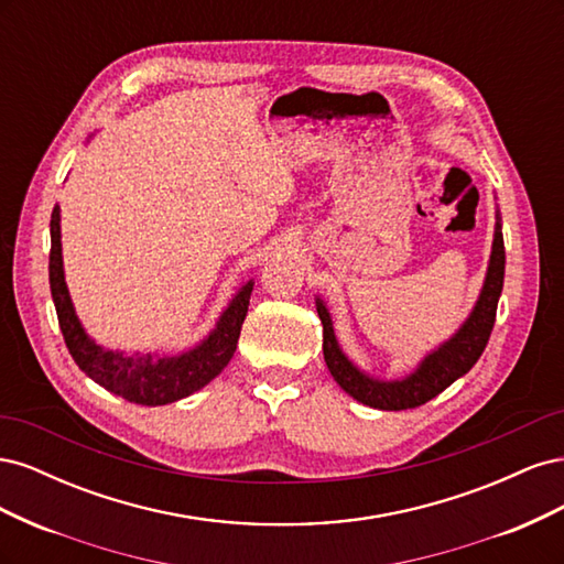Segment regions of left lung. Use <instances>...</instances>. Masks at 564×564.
<instances>
[{"label":"left lung","mask_w":564,"mask_h":564,"mask_svg":"<svg viewBox=\"0 0 564 564\" xmlns=\"http://www.w3.org/2000/svg\"><path fill=\"white\" fill-rule=\"evenodd\" d=\"M503 270H506V249H503L501 226L497 224L482 294L464 327H460L456 336L449 338L445 346H440L435 352L425 357L412 377H406L402 381H390V383L373 381L348 362V357L340 352L336 344L329 313L324 308V303L317 301V315L322 319L324 362H327L334 381L357 402L369 404L373 409H386V412L414 409L433 400L442 390L449 388L458 377H464L466 371H470V367L480 360L482 350L487 348L494 322H497V305L503 289Z\"/></svg>","instance_id":"1"}]
</instances>
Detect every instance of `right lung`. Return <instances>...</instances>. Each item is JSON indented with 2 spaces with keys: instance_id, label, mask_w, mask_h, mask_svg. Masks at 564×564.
<instances>
[{
  "instance_id": "obj_1",
  "label": "right lung",
  "mask_w": 564,
  "mask_h": 564,
  "mask_svg": "<svg viewBox=\"0 0 564 564\" xmlns=\"http://www.w3.org/2000/svg\"><path fill=\"white\" fill-rule=\"evenodd\" d=\"M48 284L51 296L56 303V315L65 346L70 350L77 367L94 379L98 386L115 392L135 404H169L191 392L207 386L218 377L235 355L237 338L242 332V322L247 317L249 296L253 282H247L242 292L232 299L228 311L220 315L216 329L209 338L195 350L183 352L178 357H152L135 355L127 357L122 352L104 350L84 334L82 324L75 315L70 294H67L63 278V256H61V212L54 207L51 212V253H48Z\"/></svg>"
}]
</instances>
